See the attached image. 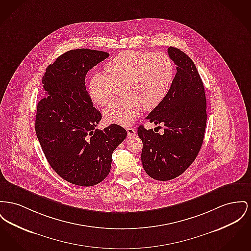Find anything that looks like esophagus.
<instances>
[{"mask_svg": "<svg viewBox=\"0 0 251 251\" xmlns=\"http://www.w3.org/2000/svg\"><path fill=\"white\" fill-rule=\"evenodd\" d=\"M126 130H127V134H128V137H129V138H131V137H133V136L136 135V130H135V129L129 127V128H127Z\"/></svg>", "mask_w": 251, "mask_h": 251, "instance_id": "esophagus-1", "label": "esophagus"}]
</instances>
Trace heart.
I'll return each mask as SVG.
<instances>
[{
  "label": "heart",
  "mask_w": 251,
  "mask_h": 251,
  "mask_svg": "<svg viewBox=\"0 0 251 251\" xmlns=\"http://www.w3.org/2000/svg\"><path fill=\"white\" fill-rule=\"evenodd\" d=\"M107 75L96 73L87 92L93 102L104 106L113 100L117 88L123 100L109 105L103 112L108 123L128 126L142 114L158 106L172 87L175 66L164 52L124 51L105 65Z\"/></svg>",
  "instance_id": "obj_1"
}]
</instances>
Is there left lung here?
<instances>
[{"label": "left lung", "mask_w": 251, "mask_h": 251, "mask_svg": "<svg viewBox=\"0 0 251 251\" xmlns=\"http://www.w3.org/2000/svg\"><path fill=\"white\" fill-rule=\"evenodd\" d=\"M168 53L176 74L165 100L146 118L155 125L163 123L164 133L142 125L137 129L143 168L159 181L179 176L192 165L202 147L206 123L205 89L195 64L178 48L171 46Z\"/></svg>", "instance_id": "left-lung-1"}]
</instances>
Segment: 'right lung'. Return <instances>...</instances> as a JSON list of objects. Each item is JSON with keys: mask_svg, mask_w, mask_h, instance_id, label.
<instances>
[{"mask_svg": "<svg viewBox=\"0 0 251 251\" xmlns=\"http://www.w3.org/2000/svg\"><path fill=\"white\" fill-rule=\"evenodd\" d=\"M108 57L103 51L70 50L48 65L43 76L46 96L37 106V137L52 169L77 186L91 187L104 180L113 151L127 136L118 124L96 129L101 114L85 87L87 72Z\"/></svg>", "mask_w": 251, "mask_h": 251, "instance_id": "1", "label": "right lung"}]
</instances>
